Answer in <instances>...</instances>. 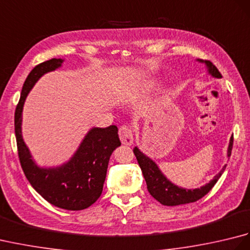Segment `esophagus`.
<instances>
[{"label":"esophagus","instance_id":"esophagus-1","mask_svg":"<svg viewBox=\"0 0 250 250\" xmlns=\"http://www.w3.org/2000/svg\"><path fill=\"white\" fill-rule=\"evenodd\" d=\"M120 141L124 145H132L133 144V133L131 129L126 125H122L119 130Z\"/></svg>","mask_w":250,"mask_h":250}]
</instances>
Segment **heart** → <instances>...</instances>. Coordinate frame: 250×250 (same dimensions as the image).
Returning a JSON list of instances; mask_svg holds the SVG:
<instances>
[{
	"label": "heart",
	"instance_id": "obj_1",
	"mask_svg": "<svg viewBox=\"0 0 250 250\" xmlns=\"http://www.w3.org/2000/svg\"><path fill=\"white\" fill-rule=\"evenodd\" d=\"M157 86H158V83H157V82H150L149 83L147 84L146 88H147L148 90H153V89L157 88Z\"/></svg>",
	"mask_w": 250,
	"mask_h": 250
}]
</instances>
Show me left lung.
I'll use <instances>...</instances> for the list:
<instances>
[{"label": "left lung", "instance_id": "obj_1", "mask_svg": "<svg viewBox=\"0 0 250 250\" xmlns=\"http://www.w3.org/2000/svg\"><path fill=\"white\" fill-rule=\"evenodd\" d=\"M196 61L202 63L206 66L207 73L209 74L211 77L214 78H221V74L218 71L213 63L210 61H204L201 59H196ZM233 146V136L230 137L229 146H228L227 150V157L228 159L231 156V150ZM134 155L137 159V162L140 164V167L142 169V173L144 175V178L147 184V189L149 193L155 198L158 202H160L162 205L167 206H177L182 204H188L192 203L200 200L201 198L208 193L210 189L214 187L215 184L218 182V179L225 172L227 167V164H225L220 172L216 174L213 179H210L208 183L201 186L200 188L194 189H187L183 187H178L177 185L172 183L171 180L167 179V177L164 175L161 169L159 168L157 163L152 160L151 158L146 156L144 152L140 150V148L135 146L133 149Z\"/></svg>", "mask_w": 250, "mask_h": 250}]
</instances>
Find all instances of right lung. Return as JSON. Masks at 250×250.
I'll use <instances>...</instances> for the list:
<instances>
[{
  "instance_id": "right-lung-1",
  "label": "right lung",
  "mask_w": 250,
  "mask_h": 250,
  "mask_svg": "<svg viewBox=\"0 0 250 250\" xmlns=\"http://www.w3.org/2000/svg\"><path fill=\"white\" fill-rule=\"evenodd\" d=\"M63 62V59L54 58L36 65L30 72L15 111V133L21 167L36 192L60 208L81 210L91 206L102 193L109 158L121 145L118 128L116 125L93 126L73 156L57 167L39 166L22 136V111L26 97L42 76L60 68Z\"/></svg>"
}]
</instances>
